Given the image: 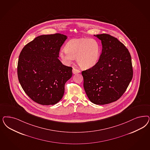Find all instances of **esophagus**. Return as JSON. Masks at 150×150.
Segmentation results:
<instances>
[{
	"label": "esophagus",
	"instance_id": "34e87169",
	"mask_svg": "<svg viewBox=\"0 0 150 150\" xmlns=\"http://www.w3.org/2000/svg\"><path fill=\"white\" fill-rule=\"evenodd\" d=\"M80 71L79 69H77L75 68H73L72 69V73L73 74H76V73H80Z\"/></svg>",
	"mask_w": 150,
	"mask_h": 150
}]
</instances>
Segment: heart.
<instances>
[{
    "mask_svg": "<svg viewBox=\"0 0 150 150\" xmlns=\"http://www.w3.org/2000/svg\"><path fill=\"white\" fill-rule=\"evenodd\" d=\"M101 53L99 43L94 39H73L59 51V57L65 63H70L73 59L80 67H92L98 62Z\"/></svg>",
    "mask_w": 150,
    "mask_h": 150,
    "instance_id": "obj_1",
    "label": "heart"
}]
</instances>
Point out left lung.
<instances>
[{
    "label": "left lung",
    "mask_w": 150,
    "mask_h": 150,
    "mask_svg": "<svg viewBox=\"0 0 150 150\" xmlns=\"http://www.w3.org/2000/svg\"><path fill=\"white\" fill-rule=\"evenodd\" d=\"M102 42V52L93 67L82 72L84 88L93 103L105 105L118 100L133 76L130 54L125 45L108 34L94 35Z\"/></svg>",
    "instance_id": "1"
}]
</instances>
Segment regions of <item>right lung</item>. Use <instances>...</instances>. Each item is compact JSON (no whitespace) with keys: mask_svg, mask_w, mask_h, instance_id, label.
<instances>
[{"mask_svg":"<svg viewBox=\"0 0 150 150\" xmlns=\"http://www.w3.org/2000/svg\"><path fill=\"white\" fill-rule=\"evenodd\" d=\"M67 36L63 34L38 36L21 51L18 76L25 93L34 102L54 105L62 98L64 84L72 76V68L59 60V52Z\"/></svg>","mask_w":150,"mask_h":150,"instance_id":"add662e5","label":"right lung"}]
</instances>
